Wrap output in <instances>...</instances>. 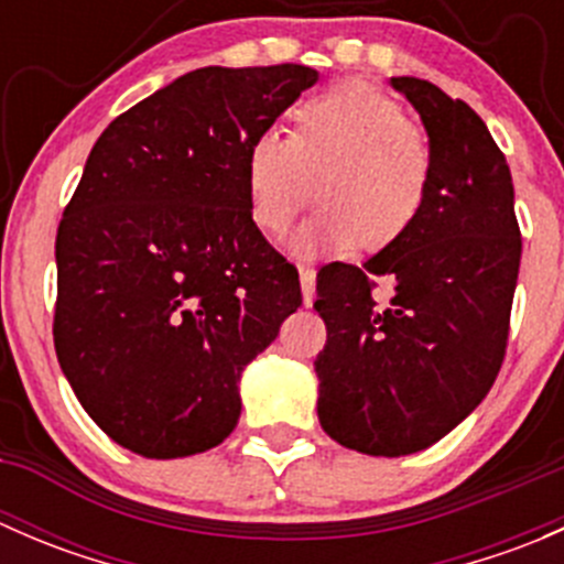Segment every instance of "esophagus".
<instances>
[{
  "instance_id": "1",
  "label": "esophagus",
  "mask_w": 564,
  "mask_h": 564,
  "mask_svg": "<svg viewBox=\"0 0 564 564\" xmlns=\"http://www.w3.org/2000/svg\"><path fill=\"white\" fill-rule=\"evenodd\" d=\"M300 286H303L305 308H311V305H314V292H316V272H314V267H300Z\"/></svg>"
}]
</instances>
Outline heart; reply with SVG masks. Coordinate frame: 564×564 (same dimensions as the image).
Wrapping results in <instances>:
<instances>
[{
  "label": "heart",
  "mask_w": 564,
  "mask_h": 564,
  "mask_svg": "<svg viewBox=\"0 0 564 564\" xmlns=\"http://www.w3.org/2000/svg\"><path fill=\"white\" fill-rule=\"evenodd\" d=\"M289 122V135L259 130L246 147L248 215L261 235H286L308 204L311 182L318 213L294 240L300 256L357 242L379 253L417 226L436 158L398 100L344 82L300 100Z\"/></svg>",
  "instance_id": "obj_1"
}]
</instances>
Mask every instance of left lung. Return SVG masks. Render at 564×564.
Returning a JSON list of instances; mask_svg holds the SVG:
<instances>
[{
	"label": "left lung",
	"mask_w": 564,
	"mask_h": 564,
	"mask_svg": "<svg viewBox=\"0 0 564 564\" xmlns=\"http://www.w3.org/2000/svg\"><path fill=\"white\" fill-rule=\"evenodd\" d=\"M392 87L420 111L436 158L417 226L362 267L333 261L314 308L327 344L314 368L318 423L366 456L431 447L486 398L508 349L521 264L513 176L486 122L423 78ZM377 276L397 294L372 300Z\"/></svg>",
	"instance_id": "1"
}]
</instances>
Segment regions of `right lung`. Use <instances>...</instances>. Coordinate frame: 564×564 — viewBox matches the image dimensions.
Wrapping results in <instances>:
<instances>
[{
  "mask_svg": "<svg viewBox=\"0 0 564 564\" xmlns=\"http://www.w3.org/2000/svg\"><path fill=\"white\" fill-rule=\"evenodd\" d=\"M318 73L198 67L95 141L56 229L54 349L89 417L144 458L220 445L240 373L303 305L248 215L246 147Z\"/></svg>",
  "mask_w": 564,
  "mask_h": 564,
  "instance_id": "1",
  "label": "right lung"
}]
</instances>
